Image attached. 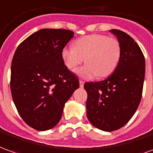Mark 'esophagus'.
Masks as SVG:
<instances>
[{
	"instance_id": "esophagus-1",
	"label": "esophagus",
	"mask_w": 153,
	"mask_h": 153,
	"mask_svg": "<svg viewBox=\"0 0 153 153\" xmlns=\"http://www.w3.org/2000/svg\"><path fill=\"white\" fill-rule=\"evenodd\" d=\"M79 82H80V87L81 88L84 87V81H82V80H80Z\"/></svg>"
}]
</instances>
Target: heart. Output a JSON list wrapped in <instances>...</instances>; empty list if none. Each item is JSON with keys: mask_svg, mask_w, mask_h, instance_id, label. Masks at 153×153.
Masks as SVG:
<instances>
[{"mask_svg": "<svg viewBox=\"0 0 153 153\" xmlns=\"http://www.w3.org/2000/svg\"><path fill=\"white\" fill-rule=\"evenodd\" d=\"M121 53V44L117 39L93 34L77 39L73 47L63 48L61 56L71 71L84 59L85 65L76 70V73L84 79H92L96 76L105 77L110 75L117 68Z\"/></svg>", "mask_w": 153, "mask_h": 153, "instance_id": "1", "label": "heart"}]
</instances>
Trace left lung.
<instances>
[{
	"label": "left lung",
	"mask_w": 153,
	"mask_h": 153,
	"mask_svg": "<svg viewBox=\"0 0 153 153\" xmlns=\"http://www.w3.org/2000/svg\"><path fill=\"white\" fill-rule=\"evenodd\" d=\"M121 44V53L114 72L106 80L86 82V110L90 123L103 131H113L130 121L142 98L145 59L130 36L110 30Z\"/></svg>",
	"instance_id": "1"
}]
</instances>
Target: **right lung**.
Listing matches in <instances>:
<instances>
[{
	"mask_svg": "<svg viewBox=\"0 0 153 153\" xmlns=\"http://www.w3.org/2000/svg\"><path fill=\"white\" fill-rule=\"evenodd\" d=\"M66 29L45 28L18 46L12 59L10 90L20 117L29 126L48 130L59 123L65 102L79 88L61 52L73 37Z\"/></svg>",
	"mask_w": 153,
	"mask_h": 153,
	"instance_id": "1",
	"label": "right lung"
}]
</instances>
